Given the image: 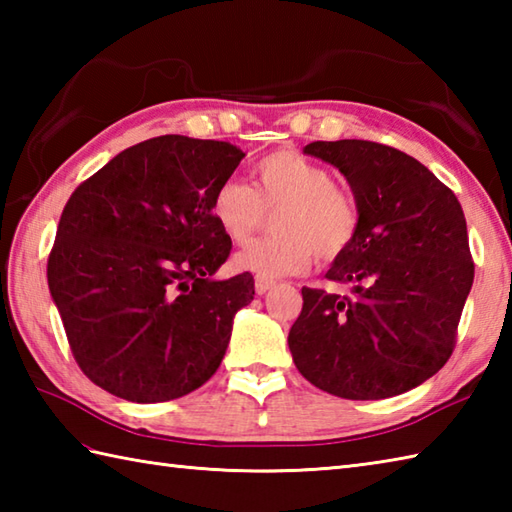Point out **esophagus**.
I'll return each mask as SVG.
<instances>
[{
  "mask_svg": "<svg viewBox=\"0 0 512 512\" xmlns=\"http://www.w3.org/2000/svg\"><path fill=\"white\" fill-rule=\"evenodd\" d=\"M275 286V281H270V279H262V277H257L255 279V292L257 295H266V292Z\"/></svg>",
  "mask_w": 512,
  "mask_h": 512,
  "instance_id": "34e87169",
  "label": "esophagus"
}]
</instances>
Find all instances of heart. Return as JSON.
Returning <instances> with one entry per match:
<instances>
[{
  "instance_id": "b5f03b06",
  "label": "heart",
  "mask_w": 512,
  "mask_h": 512,
  "mask_svg": "<svg viewBox=\"0 0 512 512\" xmlns=\"http://www.w3.org/2000/svg\"><path fill=\"white\" fill-rule=\"evenodd\" d=\"M273 215L275 235L244 246L233 268L262 279L297 275L308 270L314 253L334 259L352 246L361 224L358 204L336 187L334 173L299 151L281 149L253 169V187L237 178L224 180L213 195L217 226L235 244H244Z\"/></svg>"
}]
</instances>
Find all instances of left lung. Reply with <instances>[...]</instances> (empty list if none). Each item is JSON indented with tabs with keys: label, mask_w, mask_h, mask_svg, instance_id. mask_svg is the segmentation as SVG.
<instances>
[{
	"label": "left lung",
	"mask_w": 512,
	"mask_h": 512,
	"mask_svg": "<svg viewBox=\"0 0 512 512\" xmlns=\"http://www.w3.org/2000/svg\"><path fill=\"white\" fill-rule=\"evenodd\" d=\"M303 154L339 169L361 211L352 246L325 277L352 295L303 288L288 347L314 387L347 400L391 398L440 372L473 286L455 193L402 151L317 140Z\"/></svg>",
	"instance_id": "8db88e82"
}]
</instances>
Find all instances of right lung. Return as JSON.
Returning a JSON list of instances; mask_svg holds the SVG:
<instances>
[{"label":"right lung","mask_w":512,"mask_h":512,"mask_svg":"<svg viewBox=\"0 0 512 512\" xmlns=\"http://www.w3.org/2000/svg\"><path fill=\"white\" fill-rule=\"evenodd\" d=\"M244 156L222 140L149 138L70 195L48 286L94 385L132 402H165L217 372L237 310L255 297L250 273L213 277L231 253L213 195Z\"/></svg>","instance_id":"add662e5"}]
</instances>
